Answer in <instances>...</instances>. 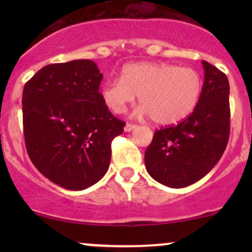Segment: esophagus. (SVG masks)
I'll use <instances>...</instances> for the list:
<instances>
[{
  "mask_svg": "<svg viewBox=\"0 0 252 252\" xmlns=\"http://www.w3.org/2000/svg\"><path fill=\"white\" fill-rule=\"evenodd\" d=\"M136 126L135 124H130V123H126V126H124V131H126V133H129V131H131L133 129H135Z\"/></svg>",
  "mask_w": 252,
  "mask_h": 252,
  "instance_id": "esophagus-1",
  "label": "esophagus"
}]
</instances>
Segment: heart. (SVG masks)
<instances>
[{
    "label": "heart",
    "instance_id": "1",
    "mask_svg": "<svg viewBox=\"0 0 252 252\" xmlns=\"http://www.w3.org/2000/svg\"><path fill=\"white\" fill-rule=\"evenodd\" d=\"M202 91L197 70L168 63L141 62L124 67L121 79H110L101 95L116 114L124 113L139 96L140 116H150L161 126L187 118L196 107Z\"/></svg>",
    "mask_w": 252,
    "mask_h": 252
}]
</instances>
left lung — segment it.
<instances>
[{
  "label": "left lung",
  "instance_id": "8db88e82",
  "mask_svg": "<svg viewBox=\"0 0 252 252\" xmlns=\"http://www.w3.org/2000/svg\"><path fill=\"white\" fill-rule=\"evenodd\" d=\"M205 80L192 113L179 124L155 131L145 166L156 182L185 188L204 178L222 157L229 139V81L202 61Z\"/></svg>",
  "mask_w": 252,
  "mask_h": 252
}]
</instances>
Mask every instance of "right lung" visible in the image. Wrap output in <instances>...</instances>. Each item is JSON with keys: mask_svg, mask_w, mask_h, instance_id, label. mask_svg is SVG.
<instances>
[{"mask_svg": "<svg viewBox=\"0 0 252 252\" xmlns=\"http://www.w3.org/2000/svg\"><path fill=\"white\" fill-rule=\"evenodd\" d=\"M103 75L90 60L41 68L24 85L23 126L28 155L42 175L64 189L84 190L107 172L111 142L124 122L98 91Z\"/></svg>", "mask_w": 252, "mask_h": 252, "instance_id": "add662e5", "label": "right lung"}]
</instances>
